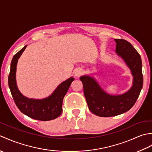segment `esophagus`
I'll return each instance as SVG.
<instances>
[{"mask_svg": "<svg viewBox=\"0 0 152 152\" xmlns=\"http://www.w3.org/2000/svg\"><path fill=\"white\" fill-rule=\"evenodd\" d=\"M82 73H83V70L81 69H78L75 71V76L76 77H80L82 75Z\"/></svg>", "mask_w": 152, "mask_h": 152, "instance_id": "obj_1", "label": "esophagus"}]
</instances>
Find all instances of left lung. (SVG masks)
<instances>
[{
	"label": "left lung",
	"mask_w": 152,
	"mask_h": 152,
	"mask_svg": "<svg viewBox=\"0 0 152 152\" xmlns=\"http://www.w3.org/2000/svg\"><path fill=\"white\" fill-rule=\"evenodd\" d=\"M114 40L115 52L124 59L133 76L131 88L124 94L112 95L106 93L92 77L86 75L80 77L89 110L101 117H112L129 110L136 102L143 86L142 64L139 53L127 40Z\"/></svg>",
	"instance_id": "obj_1"
}]
</instances>
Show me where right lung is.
Here are the masks:
<instances>
[{"label":"right lung","mask_w":152,"mask_h":152,"mask_svg":"<svg viewBox=\"0 0 152 152\" xmlns=\"http://www.w3.org/2000/svg\"><path fill=\"white\" fill-rule=\"evenodd\" d=\"M27 46L13 57L8 76V86L16 106L23 114L40 121H50L57 118L62 113L63 101L74 78L70 77L57 87L50 96L43 99H28L23 95L16 84V66L19 58Z\"/></svg>","instance_id":"obj_1"}]
</instances>
